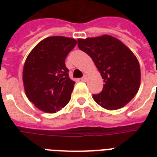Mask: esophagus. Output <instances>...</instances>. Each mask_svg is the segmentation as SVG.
<instances>
[{"instance_id": "obj_1", "label": "esophagus", "mask_w": 157, "mask_h": 157, "mask_svg": "<svg viewBox=\"0 0 157 157\" xmlns=\"http://www.w3.org/2000/svg\"><path fill=\"white\" fill-rule=\"evenodd\" d=\"M87 79H88V76H86V75H84L83 77H82V78H81V80L82 81H87Z\"/></svg>"}]
</instances>
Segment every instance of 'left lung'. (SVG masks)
I'll use <instances>...</instances> for the list:
<instances>
[{"mask_svg":"<svg viewBox=\"0 0 157 157\" xmlns=\"http://www.w3.org/2000/svg\"><path fill=\"white\" fill-rule=\"evenodd\" d=\"M77 41L79 49L92 58L103 79V90L93 94L94 100L107 110L124 107L136 95L140 86V66L135 55L112 36Z\"/></svg>","mask_w":157,"mask_h":157,"instance_id":"8db88e82","label":"left lung"}]
</instances>
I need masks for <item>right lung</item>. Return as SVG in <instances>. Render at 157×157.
I'll return each instance as SVG.
<instances>
[{"label": "right lung", "instance_id": "add662e5", "mask_svg": "<svg viewBox=\"0 0 157 157\" xmlns=\"http://www.w3.org/2000/svg\"><path fill=\"white\" fill-rule=\"evenodd\" d=\"M73 38L50 36L28 54L23 71L26 95L38 109L54 113L71 99L75 81L65 65L67 54L76 46Z\"/></svg>", "mask_w": 157, "mask_h": 157}]
</instances>
